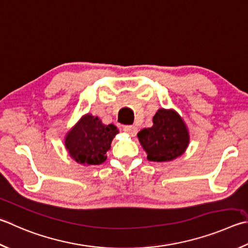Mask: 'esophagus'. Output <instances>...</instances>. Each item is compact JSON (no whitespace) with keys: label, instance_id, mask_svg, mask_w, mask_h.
Listing matches in <instances>:
<instances>
[{"label":"esophagus","instance_id":"esophagus-1","mask_svg":"<svg viewBox=\"0 0 248 248\" xmlns=\"http://www.w3.org/2000/svg\"><path fill=\"white\" fill-rule=\"evenodd\" d=\"M124 131L125 133L130 134L131 137H134L138 133V128L136 127V125H124Z\"/></svg>","mask_w":248,"mask_h":248}]
</instances>
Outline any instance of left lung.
Segmentation results:
<instances>
[{
    "mask_svg": "<svg viewBox=\"0 0 248 248\" xmlns=\"http://www.w3.org/2000/svg\"><path fill=\"white\" fill-rule=\"evenodd\" d=\"M147 159L157 163L171 161L186 153L190 133L184 120L174 109L159 108L153 117V125L138 133Z\"/></svg>",
    "mask_w": 248,
    "mask_h": 248,
    "instance_id": "8db88e82",
    "label": "left lung"
}]
</instances>
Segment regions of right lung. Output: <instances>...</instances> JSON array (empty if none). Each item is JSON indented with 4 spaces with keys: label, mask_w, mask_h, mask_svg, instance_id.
Returning <instances> with one entry per match:
<instances>
[{
    "label": "right lung",
    "mask_w": 248,
    "mask_h": 248,
    "mask_svg": "<svg viewBox=\"0 0 248 248\" xmlns=\"http://www.w3.org/2000/svg\"><path fill=\"white\" fill-rule=\"evenodd\" d=\"M119 131L112 124H104L97 116L85 114L65 136L68 155L83 166L101 165L107 159L111 141Z\"/></svg>",
    "instance_id": "1"
}]
</instances>
